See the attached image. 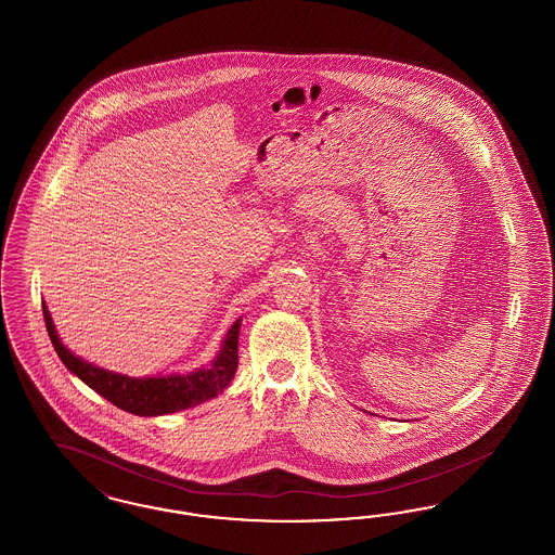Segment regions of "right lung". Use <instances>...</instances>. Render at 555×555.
Masks as SVG:
<instances>
[{"instance_id": "obj_1", "label": "right lung", "mask_w": 555, "mask_h": 555, "mask_svg": "<svg viewBox=\"0 0 555 555\" xmlns=\"http://www.w3.org/2000/svg\"><path fill=\"white\" fill-rule=\"evenodd\" d=\"M43 318H46V326H48L53 349L60 356L62 364L73 374H77L80 380L89 385L95 393L106 397L109 403H114L125 412H131L134 416H162V414H172V412L199 405L211 397L222 393L237 372L241 318H237L229 328L222 347L210 366L193 370L189 374L143 376V378L98 369L91 362L80 360L79 356H75L66 345L60 341L46 304H43Z\"/></svg>"}]
</instances>
